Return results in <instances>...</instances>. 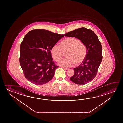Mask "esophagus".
Wrapping results in <instances>:
<instances>
[{"label": "esophagus", "instance_id": "1", "mask_svg": "<svg viewBox=\"0 0 123 123\" xmlns=\"http://www.w3.org/2000/svg\"><path fill=\"white\" fill-rule=\"evenodd\" d=\"M63 68H64L65 70H68L69 68H65V67H63Z\"/></svg>", "mask_w": 123, "mask_h": 123}]
</instances>
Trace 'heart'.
Listing matches in <instances>:
<instances>
[{"instance_id":"b5f03b06","label":"heart","mask_w":123,"mask_h":123,"mask_svg":"<svg viewBox=\"0 0 123 123\" xmlns=\"http://www.w3.org/2000/svg\"><path fill=\"white\" fill-rule=\"evenodd\" d=\"M66 52V57L61 60L58 62L61 66L68 67L78 65L85 60L87 55V48L80 40L70 37L63 40L61 45L55 44L51 48L52 56L55 60L59 61L62 58L64 52Z\"/></svg>"}]
</instances>
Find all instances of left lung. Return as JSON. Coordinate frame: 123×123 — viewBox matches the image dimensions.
Returning a JSON list of instances; mask_svg holds the SVG:
<instances>
[{
  "mask_svg": "<svg viewBox=\"0 0 123 123\" xmlns=\"http://www.w3.org/2000/svg\"><path fill=\"white\" fill-rule=\"evenodd\" d=\"M64 35L81 40L87 48V55L81 64L74 68V74L70 78L77 84L84 85L92 80L96 75L102 60V48L94 31L85 28L75 29Z\"/></svg>",
  "mask_w": 123,
  "mask_h": 123,
  "instance_id": "left-lung-1",
  "label": "left lung"
}]
</instances>
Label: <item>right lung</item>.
Listing matches in <instances>:
<instances>
[{
    "label": "right lung",
    "instance_id": "right-lung-1",
    "mask_svg": "<svg viewBox=\"0 0 123 123\" xmlns=\"http://www.w3.org/2000/svg\"><path fill=\"white\" fill-rule=\"evenodd\" d=\"M63 37L42 29L31 31L25 35L20 45L19 62L29 81L43 85L52 79L58 66L53 61L51 48Z\"/></svg>",
    "mask_w": 123,
    "mask_h": 123
}]
</instances>
